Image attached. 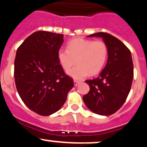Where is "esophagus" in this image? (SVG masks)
<instances>
[{
    "label": "esophagus",
    "mask_w": 147,
    "mask_h": 147,
    "mask_svg": "<svg viewBox=\"0 0 147 147\" xmlns=\"http://www.w3.org/2000/svg\"><path fill=\"white\" fill-rule=\"evenodd\" d=\"M80 83H81V82H80V81H78V80H75H75H74V85H75V86H77V85H78V84H80Z\"/></svg>",
    "instance_id": "34e87169"
}]
</instances>
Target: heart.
<instances>
[{"label": "heart", "mask_w": 147, "mask_h": 147, "mask_svg": "<svg viewBox=\"0 0 147 147\" xmlns=\"http://www.w3.org/2000/svg\"><path fill=\"white\" fill-rule=\"evenodd\" d=\"M109 55V48L103 41L77 38L68 43L67 49L58 51V59L63 70H68L77 62L78 65L68 74L82 79L88 75H95L102 71Z\"/></svg>", "instance_id": "obj_1"}]
</instances>
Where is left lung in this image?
<instances>
[{
	"label": "left lung",
	"instance_id": "1",
	"mask_svg": "<svg viewBox=\"0 0 147 147\" xmlns=\"http://www.w3.org/2000/svg\"><path fill=\"white\" fill-rule=\"evenodd\" d=\"M90 36L102 37L109 48V57L99 77L85 81L90 90L84 95L83 100L95 113L110 115L122 107L131 90L133 78L131 53L120 40L110 34L97 32Z\"/></svg>",
	"mask_w": 147,
	"mask_h": 147
}]
</instances>
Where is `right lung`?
<instances>
[{"instance_id":"obj_1","label":"right lung","mask_w":147,"mask_h":147,"mask_svg":"<svg viewBox=\"0 0 147 147\" xmlns=\"http://www.w3.org/2000/svg\"><path fill=\"white\" fill-rule=\"evenodd\" d=\"M63 34L46 31L32 34L18 47L14 60L16 87L24 104L36 113L57 112L74 86L58 59Z\"/></svg>"}]
</instances>
